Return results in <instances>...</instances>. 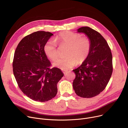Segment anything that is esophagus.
I'll use <instances>...</instances> for the list:
<instances>
[{
	"mask_svg": "<svg viewBox=\"0 0 128 128\" xmlns=\"http://www.w3.org/2000/svg\"><path fill=\"white\" fill-rule=\"evenodd\" d=\"M62 72H63V74H66V73L67 72V70H63V71H62Z\"/></svg>",
	"mask_w": 128,
	"mask_h": 128,
	"instance_id": "obj_1",
	"label": "esophagus"
}]
</instances>
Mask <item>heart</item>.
Segmentation results:
<instances>
[{
  "label": "heart",
  "mask_w": 128,
  "mask_h": 128,
  "mask_svg": "<svg viewBox=\"0 0 128 128\" xmlns=\"http://www.w3.org/2000/svg\"><path fill=\"white\" fill-rule=\"evenodd\" d=\"M60 46H67L65 55L66 57L54 61V66L66 70L74 67L76 63L80 65L88 58L91 48V42L86 36H82L78 33L66 32L60 34L54 39ZM44 50L46 55L51 60L56 59L59 52L56 42L49 40L44 44Z\"/></svg>",
  "instance_id": "b5f03b06"
}]
</instances>
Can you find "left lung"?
Wrapping results in <instances>:
<instances>
[{
    "label": "left lung",
    "instance_id": "1",
    "mask_svg": "<svg viewBox=\"0 0 128 128\" xmlns=\"http://www.w3.org/2000/svg\"><path fill=\"white\" fill-rule=\"evenodd\" d=\"M78 32L84 33L91 42V48L86 60L76 69L73 88L77 95L92 98L105 89L113 70L111 50L103 36L88 27H82Z\"/></svg>",
    "mask_w": 128,
    "mask_h": 128
}]
</instances>
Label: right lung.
<instances>
[{"label":"right lung","instance_id":"add662e5","mask_svg":"<svg viewBox=\"0 0 128 128\" xmlns=\"http://www.w3.org/2000/svg\"><path fill=\"white\" fill-rule=\"evenodd\" d=\"M40 31L24 38L18 44L12 62L13 72L19 88L32 100L46 102L57 93V83L63 76L61 70L51 65L44 47L52 36Z\"/></svg>","mask_w":128,"mask_h":128}]
</instances>
